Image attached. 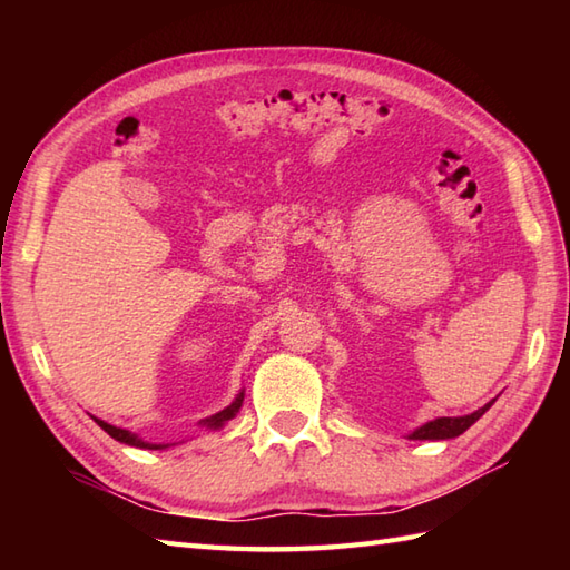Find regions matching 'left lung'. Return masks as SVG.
<instances>
[{
  "mask_svg": "<svg viewBox=\"0 0 570 570\" xmlns=\"http://www.w3.org/2000/svg\"><path fill=\"white\" fill-rule=\"evenodd\" d=\"M490 406H492V402L485 404L482 409H478V411H472V414H468V416H443V419L429 421L426 426L416 429L414 433L409 435V439H414V441H443V439H455V435L465 433V431L472 426V423H475L482 414H485V411H488Z\"/></svg>",
  "mask_w": 570,
  "mask_h": 570,
  "instance_id": "left-lung-1",
  "label": "left lung"
}]
</instances>
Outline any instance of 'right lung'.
I'll list each match as a JSON object with an SVG mask.
<instances>
[{
	"mask_svg": "<svg viewBox=\"0 0 570 570\" xmlns=\"http://www.w3.org/2000/svg\"><path fill=\"white\" fill-rule=\"evenodd\" d=\"M239 406H242V394L235 399L233 404H229L227 409H223V411H217L215 416H210V419H205L203 421V426H210V429H220L225 421H229L233 419L237 411H239ZM95 423H98V426L102 429V431H107L112 435L115 441H119V443H127V445H137V448H149V451H159V448H166V445H156V443H147V441H141V439H137L135 433H129V431H125V429H117V426H110V423L107 421H100V419H95Z\"/></svg>",
	"mask_w": 570,
	"mask_h": 570,
	"instance_id": "add662e5",
	"label": "right lung"
}]
</instances>
